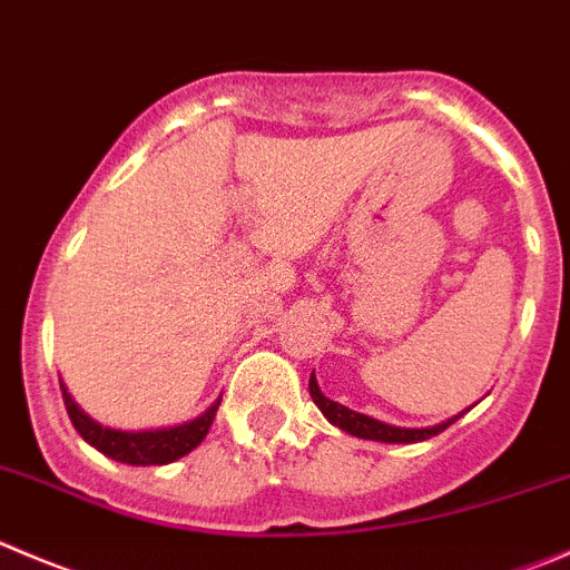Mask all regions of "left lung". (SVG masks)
<instances>
[{
	"label": "left lung",
	"instance_id": "obj_1",
	"mask_svg": "<svg viewBox=\"0 0 570 570\" xmlns=\"http://www.w3.org/2000/svg\"><path fill=\"white\" fill-rule=\"evenodd\" d=\"M308 392H312V401L317 403L320 412L328 417V423L340 425L342 432L353 434V438L375 440V443H420V440H429V438H434V434L445 432L451 423H456V420L468 412L465 409V412L456 414V417L445 420V423H440V425H429V429H401V425L381 423V420L367 417V414H358V412H353V409H347V406H342V403L325 397L323 392H320L314 373H312V379H308Z\"/></svg>",
	"mask_w": 570,
	"mask_h": 570
}]
</instances>
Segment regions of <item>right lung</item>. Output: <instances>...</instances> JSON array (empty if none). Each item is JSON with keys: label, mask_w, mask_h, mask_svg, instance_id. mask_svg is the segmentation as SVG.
I'll use <instances>...</instances> for the list:
<instances>
[{"label": "right lung", "mask_w": 570, "mask_h": 570, "mask_svg": "<svg viewBox=\"0 0 570 570\" xmlns=\"http://www.w3.org/2000/svg\"><path fill=\"white\" fill-rule=\"evenodd\" d=\"M63 390V403L66 412H69L71 425L77 429L82 440L88 445H94L97 451H102L105 456L116 462H127V465H167V462L180 460L189 451H195L197 445L206 440L208 429H212L214 417H217V409L223 397L212 403L200 417L189 420V423L173 425V429H156V432H116V429H105L97 420L88 417L71 395Z\"/></svg>", "instance_id": "add662e5"}]
</instances>
